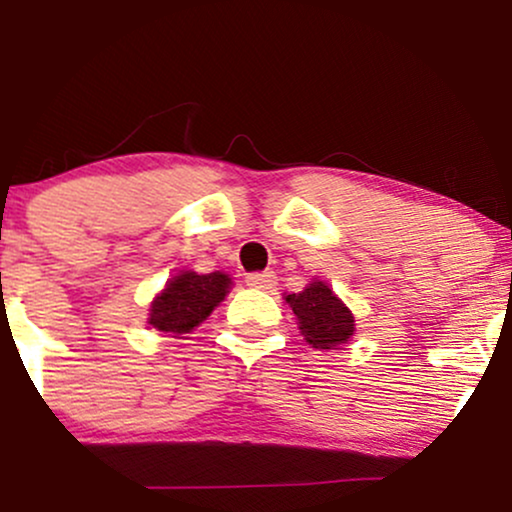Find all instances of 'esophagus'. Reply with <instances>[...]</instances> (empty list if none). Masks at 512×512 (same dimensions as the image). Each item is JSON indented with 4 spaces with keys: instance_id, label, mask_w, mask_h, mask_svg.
<instances>
[{
    "instance_id": "1",
    "label": "esophagus",
    "mask_w": 512,
    "mask_h": 512,
    "mask_svg": "<svg viewBox=\"0 0 512 512\" xmlns=\"http://www.w3.org/2000/svg\"><path fill=\"white\" fill-rule=\"evenodd\" d=\"M245 284L252 286V289L269 291L276 286V274L274 272H252L245 276Z\"/></svg>"
}]
</instances>
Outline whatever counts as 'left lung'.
Here are the masks:
<instances>
[{"label": "left lung", "mask_w": 512, "mask_h": 512, "mask_svg": "<svg viewBox=\"0 0 512 512\" xmlns=\"http://www.w3.org/2000/svg\"><path fill=\"white\" fill-rule=\"evenodd\" d=\"M286 303L296 313L303 337L315 349H332L337 344H346L354 334L351 310L322 281H313L305 291L286 296Z\"/></svg>", "instance_id": "1"}]
</instances>
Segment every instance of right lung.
Instances as JSON below:
<instances>
[{
	"instance_id": "obj_1",
	"label": "right lung",
	"mask_w": 512,
	"mask_h": 512,
	"mask_svg": "<svg viewBox=\"0 0 512 512\" xmlns=\"http://www.w3.org/2000/svg\"><path fill=\"white\" fill-rule=\"evenodd\" d=\"M228 286H231V279L221 272H182L173 276L161 296L151 303L149 322L161 332H192L223 301Z\"/></svg>"
}]
</instances>
